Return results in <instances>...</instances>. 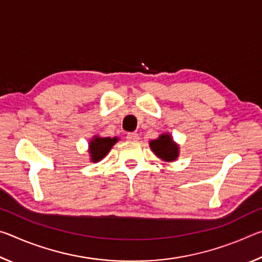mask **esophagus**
Returning <instances> with one entry per match:
<instances>
[{"label": "esophagus", "instance_id": "esophagus-1", "mask_svg": "<svg viewBox=\"0 0 262 262\" xmlns=\"http://www.w3.org/2000/svg\"><path fill=\"white\" fill-rule=\"evenodd\" d=\"M127 140L128 141H133V142H137L140 140V136L137 134L136 132H133V133H128L127 134Z\"/></svg>", "mask_w": 262, "mask_h": 262}]
</instances>
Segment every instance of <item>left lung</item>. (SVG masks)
Returning a JSON list of instances; mask_svg holds the SVG:
<instances>
[{"label":"left lung","instance_id":"1","mask_svg":"<svg viewBox=\"0 0 262 262\" xmlns=\"http://www.w3.org/2000/svg\"><path fill=\"white\" fill-rule=\"evenodd\" d=\"M149 147L151 151L164 162H174L179 157V144L176 143L168 133H163L158 136V139L150 141Z\"/></svg>","mask_w":262,"mask_h":262}]
</instances>
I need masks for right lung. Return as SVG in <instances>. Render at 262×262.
Segmentation results:
<instances>
[{
    "label": "right lung",
    "mask_w": 262,
    "mask_h": 262,
    "mask_svg": "<svg viewBox=\"0 0 262 262\" xmlns=\"http://www.w3.org/2000/svg\"><path fill=\"white\" fill-rule=\"evenodd\" d=\"M119 141V137H101L99 135H95L89 142V157L90 162L98 163L105 156H107L110 150L113 145Z\"/></svg>",
    "instance_id": "obj_1"
}]
</instances>
